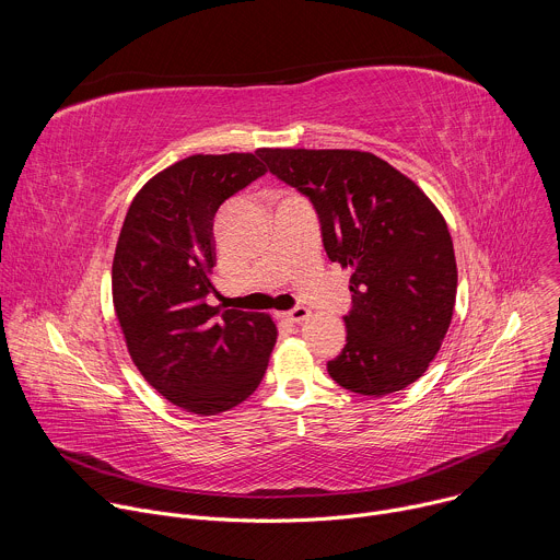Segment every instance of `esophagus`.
<instances>
[{"label": "esophagus", "instance_id": "esophagus-1", "mask_svg": "<svg viewBox=\"0 0 560 560\" xmlns=\"http://www.w3.org/2000/svg\"><path fill=\"white\" fill-rule=\"evenodd\" d=\"M281 318H283V322H288V324H303V322H307V318H310V310L299 305V307H294L290 312H281Z\"/></svg>", "mask_w": 560, "mask_h": 560}]
</instances>
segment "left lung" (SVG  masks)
Segmentation results:
<instances>
[{
	"mask_svg": "<svg viewBox=\"0 0 560 560\" xmlns=\"http://www.w3.org/2000/svg\"><path fill=\"white\" fill-rule=\"evenodd\" d=\"M268 171L310 197L330 261L350 268L346 348L328 374L385 396L425 374L456 301L447 223L404 173L363 150L261 148Z\"/></svg>",
	"mask_w": 560,
	"mask_h": 560,
	"instance_id": "1",
	"label": "left lung"
}]
</instances>
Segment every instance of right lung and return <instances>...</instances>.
<instances>
[{
	"instance_id": "add662e5",
	"label": "right lung",
	"mask_w": 560,
	"mask_h": 560,
	"mask_svg": "<svg viewBox=\"0 0 560 560\" xmlns=\"http://www.w3.org/2000/svg\"><path fill=\"white\" fill-rule=\"evenodd\" d=\"M257 152L190 154L135 195L113 259V305L141 376L184 412L214 417L259 387L270 314L206 303L219 206L268 168Z\"/></svg>"
}]
</instances>
